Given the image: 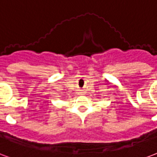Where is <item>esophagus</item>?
I'll return each mask as SVG.
<instances>
[{
    "label": "esophagus",
    "instance_id": "obj_1",
    "mask_svg": "<svg viewBox=\"0 0 157 157\" xmlns=\"http://www.w3.org/2000/svg\"><path fill=\"white\" fill-rule=\"evenodd\" d=\"M82 92H83V91H82Z\"/></svg>",
    "mask_w": 157,
    "mask_h": 157
}]
</instances>
